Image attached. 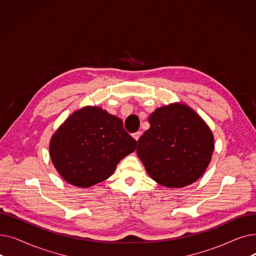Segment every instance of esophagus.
<instances>
[{"instance_id":"esophagus-1","label":"esophagus","mask_w":256,"mask_h":256,"mask_svg":"<svg viewBox=\"0 0 256 256\" xmlns=\"http://www.w3.org/2000/svg\"><path fill=\"white\" fill-rule=\"evenodd\" d=\"M141 134H142V132H140V130H138V132H136L135 134H132V137L135 138V140H139V138L141 137Z\"/></svg>"}]
</instances>
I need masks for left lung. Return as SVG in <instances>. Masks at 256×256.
Segmentation results:
<instances>
[{
	"label": "left lung",
	"instance_id": "1",
	"mask_svg": "<svg viewBox=\"0 0 256 256\" xmlns=\"http://www.w3.org/2000/svg\"><path fill=\"white\" fill-rule=\"evenodd\" d=\"M138 140L137 154L150 176L160 184L180 188L197 180L214 152L212 134L204 121L184 104L156 109Z\"/></svg>",
	"mask_w": 256,
	"mask_h": 256
}]
</instances>
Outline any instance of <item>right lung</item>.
<instances>
[{
  "mask_svg": "<svg viewBox=\"0 0 256 256\" xmlns=\"http://www.w3.org/2000/svg\"><path fill=\"white\" fill-rule=\"evenodd\" d=\"M136 145L121 119L100 108L86 106L55 132L50 154L66 182L87 188L110 178L120 160L135 150Z\"/></svg>",
  "mask_w": 256,
  "mask_h": 256,
  "instance_id": "obj_1",
  "label": "right lung"
}]
</instances>
